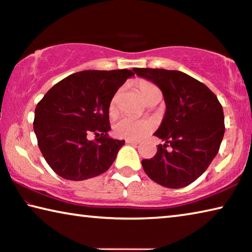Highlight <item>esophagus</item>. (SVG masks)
Segmentation results:
<instances>
[{"instance_id":"obj_1","label":"esophagus","mask_w":252,"mask_h":252,"mask_svg":"<svg viewBox=\"0 0 252 252\" xmlns=\"http://www.w3.org/2000/svg\"><path fill=\"white\" fill-rule=\"evenodd\" d=\"M126 142L129 144H139V141H135V140H130V139H126Z\"/></svg>"}]
</instances>
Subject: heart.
Masks as SVG:
<instances>
[{
    "label": "heart",
    "instance_id": "1",
    "mask_svg": "<svg viewBox=\"0 0 252 252\" xmlns=\"http://www.w3.org/2000/svg\"><path fill=\"white\" fill-rule=\"evenodd\" d=\"M135 87L147 103H149L152 99H155L156 96L161 95L160 90L158 89L157 85L150 82V81L140 80L136 82ZM119 94H120V91H118L110 101L109 112L111 116H114L117 113ZM153 127H155V125L150 120H135V119L131 118H122L121 120H119L114 125L113 133L121 139L138 140L149 133V132H151Z\"/></svg>",
    "mask_w": 252,
    "mask_h": 252
}]
</instances>
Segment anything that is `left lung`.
Here are the masks:
<instances>
[{
    "label": "left lung",
    "instance_id": "obj_1",
    "mask_svg": "<svg viewBox=\"0 0 252 252\" xmlns=\"http://www.w3.org/2000/svg\"><path fill=\"white\" fill-rule=\"evenodd\" d=\"M163 93L167 111L156 136V156L142 160L148 177L171 189L187 187L215 159L224 134L222 105L210 89L180 71L134 67Z\"/></svg>",
    "mask_w": 252,
    "mask_h": 252
}]
</instances>
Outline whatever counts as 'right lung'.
I'll list each match as a JSON object with an SVG mask.
<instances>
[{
	"label": "right lung",
	"instance_id": "right-lung-1",
	"mask_svg": "<svg viewBox=\"0 0 252 252\" xmlns=\"http://www.w3.org/2000/svg\"><path fill=\"white\" fill-rule=\"evenodd\" d=\"M133 71L88 70L53 85L37 103L33 127L41 153L53 171L82 181L105 172L125 141L108 136L109 104ZM96 135L94 140L89 137Z\"/></svg>",
	"mask_w": 252,
	"mask_h": 252
}]
</instances>
